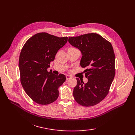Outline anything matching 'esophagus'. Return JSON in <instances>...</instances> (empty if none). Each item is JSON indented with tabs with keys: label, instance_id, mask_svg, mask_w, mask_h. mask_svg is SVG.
I'll use <instances>...</instances> for the list:
<instances>
[{
	"label": "esophagus",
	"instance_id": "esophagus-1",
	"mask_svg": "<svg viewBox=\"0 0 135 135\" xmlns=\"http://www.w3.org/2000/svg\"><path fill=\"white\" fill-rule=\"evenodd\" d=\"M71 78V76H70V75H67L66 76V80L70 79Z\"/></svg>",
	"mask_w": 135,
	"mask_h": 135
}]
</instances>
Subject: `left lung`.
I'll use <instances>...</instances> for the list:
<instances>
[{"label": "left lung", "mask_w": 135, "mask_h": 135, "mask_svg": "<svg viewBox=\"0 0 135 135\" xmlns=\"http://www.w3.org/2000/svg\"><path fill=\"white\" fill-rule=\"evenodd\" d=\"M71 45L81 53L80 66L84 70L87 83L76 78L73 96L78 103L92 107L103 101L109 93L115 76V55L112 44L99 34L89 33L69 37Z\"/></svg>", "instance_id": "obj_1"}]
</instances>
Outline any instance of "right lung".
Wrapping results in <instances>:
<instances>
[{
  "instance_id": "obj_1",
  "label": "right lung",
  "mask_w": 135,
  "mask_h": 135,
  "mask_svg": "<svg viewBox=\"0 0 135 135\" xmlns=\"http://www.w3.org/2000/svg\"><path fill=\"white\" fill-rule=\"evenodd\" d=\"M47 32H39L28 39L20 53V80L27 95L36 103L48 105L59 97V88L66 80L65 75L47 71L57 52L68 42Z\"/></svg>"
}]
</instances>
